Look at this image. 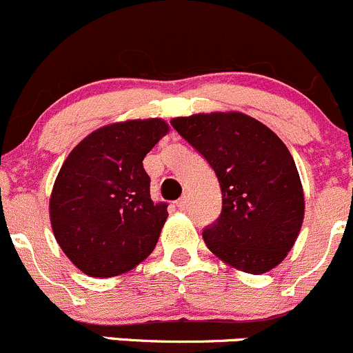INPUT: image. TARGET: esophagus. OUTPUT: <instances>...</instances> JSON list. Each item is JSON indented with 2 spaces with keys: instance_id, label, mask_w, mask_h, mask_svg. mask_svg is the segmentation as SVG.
I'll use <instances>...</instances> for the list:
<instances>
[{
  "instance_id": "34e87169",
  "label": "esophagus",
  "mask_w": 353,
  "mask_h": 353,
  "mask_svg": "<svg viewBox=\"0 0 353 353\" xmlns=\"http://www.w3.org/2000/svg\"><path fill=\"white\" fill-rule=\"evenodd\" d=\"M187 205H188V197L187 195H181V197L176 201V208L180 209V211H183V209H187Z\"/></svg>"
}]
</instances>
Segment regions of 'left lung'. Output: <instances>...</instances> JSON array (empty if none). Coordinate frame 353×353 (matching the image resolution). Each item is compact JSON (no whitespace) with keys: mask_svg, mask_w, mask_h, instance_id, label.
Here are the masks:
<instances>
[{"mask_svg":"<svg viewBox=\"0 0 353 353\" xmlns=\"http://www.w3.org/2000/svg\"><path fill=\"white\" fill-rule=\"evenodd\" d=\"M173 128L209 163L223 195L221 214L202 236L230 266L263 274L294 247L303 190L294 158L273 130L243 113L173 118Z\"/></svg>","mask_w":353,"mask_h":353,"instance_id":"left-lung-1","label":"left lung"}]
</instances>
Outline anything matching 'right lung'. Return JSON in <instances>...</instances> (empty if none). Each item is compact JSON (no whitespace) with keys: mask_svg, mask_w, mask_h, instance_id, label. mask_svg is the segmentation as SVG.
Returning <instances> with one entry per match:
<instances>
[{"mask_svg":"<svg viewBox=\"0 0 353 353\" xmlns=\"http://www.w3.org/2000/svg\"><path fill=\"white\" fill-rule=\"evenodd\" d=\"M166 134L159 118L106 125L63 163L50 199L51 226L66 257L89 276L127 273L154 250L168 204L152 202L142 161Z\"/></svg>","mask_w":353,"mask_h":353,"instance_id":"right-lung-1","label":"right lung"}]
</instances>
